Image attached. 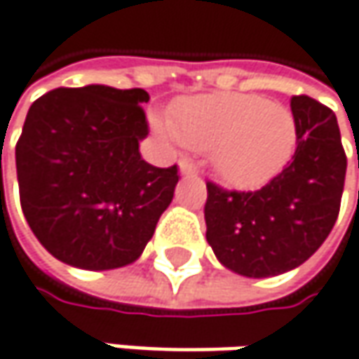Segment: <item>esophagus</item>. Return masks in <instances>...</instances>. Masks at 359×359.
Masks as SVG:
<instances>
[{"mask_svg":"<svg viewBox=\"0 0 359 359\" xmlns=\"http://www.w3.org/2000/svg\"><path fill=\"white\" fill-rule=\"evenodd\" d=\"M179 166H180V172H182V175H195L196 172V166H195V163L191 161V158H180Z\"/></svg>","mask_w":359,"mask_h":359,"instance_id":"34e87169","label":"esophagus"}]
</instances>
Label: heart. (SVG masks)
Segmentation results:
<instances>
[{"label": "heart", "instance_id": "1", "mask_svg": "<svg viewBox=\"0 0 359 359\" xmlns=\"http://www.w3.org/2000/svg\"><path fill=\"white\" fill-rule=\"evenodd\" d=\"M189 149L210 152L215 172L237 187L273 179L297 140L291 110L255 94H207L172 108L170 128Z\"/></svg>", "mask_w": 359, "mask_h": 359}]
</instances>
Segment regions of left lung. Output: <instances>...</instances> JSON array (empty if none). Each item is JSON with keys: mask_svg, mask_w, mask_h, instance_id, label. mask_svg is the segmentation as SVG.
Wrapping results in <instances>:
<instances>
[{"mask_svg": "<svg viewBox=\"0 0 359 359\" xmlns=\"http://www.w3.org/2000/svg\"><path fill=\"white\" fill-rule=\"evenodd\" d=\"M297 149L259 191L207 182V241L226 269L269 277L295 269L327 239L339 215L346 150L335 114L309 96H291ZM359 168V156H358Z\"/></svg>", "mask_w": 359, "mask_h": 359, "instance_id": "1", "label": "left lung"}]
</instances>
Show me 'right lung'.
Instances as JSON below:
<instances>
[{
	"instance_id": "obj_1",
	"label": "right lung",
	"mask_w": 359,
	"mask_h": 359,
	"mask_svg": "<svg viewBox=\"0 0 359 359\" xmlns=\"http://www.w3.org/2000/svg\"><path fill=\"white\" fill-rule=\"evenodd\" d=\"M142 88H55L32 104L15 144L20 203L55 259L92 271L140 257L179 182L142 161Z\"/></svg>"
}]
</instances>
